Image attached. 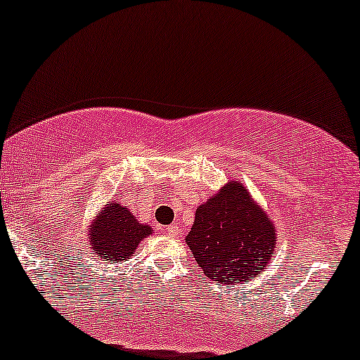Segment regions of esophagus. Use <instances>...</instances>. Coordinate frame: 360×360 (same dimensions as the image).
I'll return each instance as SVG.
<instances>
[{
    "label": "esophagus",
    "instance_id": "1",
    "mask_svg": "<svg viewBox=\"0 0 360 360\" xmlns=\"http://www.w3.org/2000/svg\"><path fill=\"white\" fill-rule=\"evenodd\" d=\"M167 234L171 236V238H179V236H181L179 225H176V224L169 225V227H167Z\"/></svg>",
    "mask_w": 360,
    "mask_h": 360
}]
</instances>
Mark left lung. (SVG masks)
Returning <instances> with one entry per match:
<instances>
[{"label":"left lung","instance_id":"8db88e82","mask_svg":"<svg viewBox=\"0 0 360 360\" xmlns=\"http://www.w3.org/2000/svg\"><path fill=\"white\" fill-rule=\"evenodd\" d=\"M186 244L201 271L227 285L263 274L276 246L274 224L239 181L196 210Z\"/></svg>","mask_w":360,"mask_h":360}]
</instances>
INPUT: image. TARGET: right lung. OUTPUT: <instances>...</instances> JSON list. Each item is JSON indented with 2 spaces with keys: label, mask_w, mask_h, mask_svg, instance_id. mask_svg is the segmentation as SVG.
<instances>
[{
  "label": "right lung",
  "mask_w": 360,
  "mask_h": 360,
  "mask_svg": "<svg viewBox=\"0 0 360 360\" xmlns=\"http://www.w3.org/2000/svg\"><path fill=\"white\" fill-rule=\"evenodd\" d=\"M150 232L148 225L138 224L133 213L120 203H109L92 225L89 246L101 262H122L133 255Z\"/></svg>",
  "instance_id": "1"
}]
</instances>
